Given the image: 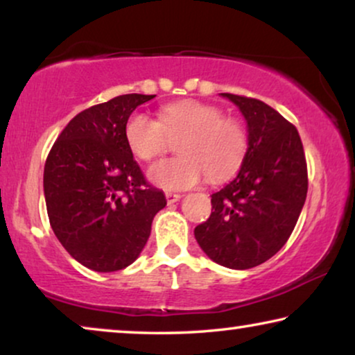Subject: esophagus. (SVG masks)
<instances>
[{"instance_id": "obj_1", "label": "esophagus", "mask_w": 355, "mask_h": 355, "mask_svg": "<svg viewBox=\"0 0 355 355\" xmlns=\"http://www.w3.org/2000/svg\"><path fill=\"white\" fill-rule=\"evenodd\" d=\"M164 196H166V202L168 203H174L178 202L179 198H181V193H176V192H164Z\"/></svg>"}]
</instances>
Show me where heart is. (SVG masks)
<instances>
[{
    "label": "heart",
    "mask_w": 355,
    "mask_h": 355,
    "mask_svg": "<svg viewBox=\"0 0 355 355\" xmlns=\"http://www.w3.org/2000/svg\"><path fill=\"white\" fill-rule=\"evenodd\" d=\"M125 142L142 162L162 157L178 142L179 157L163 159L148 171L164 189H187L200 182H223L239 171L249 152V132L242 121L225 116L220 106L198 100L164 105L159 121L134 113L125 123Z\"/></svg>",
    "instance_id": "obj_1"
}]
</instances>
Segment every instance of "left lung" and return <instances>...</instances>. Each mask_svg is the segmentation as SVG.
Masks as SVG:
<instances>
[{
    "label": "left lung",
    "instance_id": "obj_1",
    "mask_svg": "<svg viewBox=\"0 0 355 355\" xmlns=\"http://www.w3.org/2000/svg\"><path fill=\"white\" fill-rule=\"evenodd\" d=\"M221 95L239 106L250 145L237 178L213 193L211 215L193 234L218 265L249 270L294 231L307 197V162L297 129L278 111L257 98Z\"/></svg>",
    "mask_w": 355,
    "mask_h": 355
}]
</instances>
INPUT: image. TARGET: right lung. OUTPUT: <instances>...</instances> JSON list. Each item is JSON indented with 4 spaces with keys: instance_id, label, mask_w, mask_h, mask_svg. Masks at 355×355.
I'll return each mask as SVG.
<instances>
[{
    "instance_id": "right-lung-1",
    "label": "right lung",
    "mask_w": 355,
    "mask_h": 355,
    "mask_svg": "<svg viewBox=\"0 0 355 355\" xmlns=\"http://www.w3.org/2000/svg\"><path fill=\"white\" fill-rule=\"evenodd\" d=\"M153 96L119 95L80 111L48 153L43 191L51 230L72 259L94 271L134 263L166 205L124 135L130 113Z\"/></svg>"
}]
</instances>
